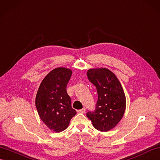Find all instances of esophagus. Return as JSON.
Instances as JSON below:
<instances>
[{
  "label": "esophagus",
  "instance_id": "obj_1",
  "mask_svg": "<svg viewBox=\"0 0 160 160\" xmlns=\"http://www.w3.org/2000/svg\"><path fill=\"white\" fill-rule=\"evenodd\" d=\"M85 111H86V108H83L82 109H80V110H79V111H78L77 112H79V113H85Z\"/></svg>",
  "mask_w": 160,
  "mask_h": 160
}]
</instances>
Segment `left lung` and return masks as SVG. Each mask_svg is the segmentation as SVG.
<instances>
[{
    "label": "left lung",
    "instance_id": "8db88e82",
    "mask_svg": "<svg viewBox=\"0 0 160 160\" xmlns=\"http://www.w3.org/2000/svg\"><path fill=\"white\" fill-rule=\"evenodd\" d=\"M87 76L98 93L96 110L88 111L87 117L96 130L107 132L123 118L126 106L125 93L115 74L106 68L89 69Z\"/></svg>",
    "mask_w": 160,
    "mask_h": 160
}]
</instances>
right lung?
Returning <instances> with one entry per match:
<instances>
[{"instance_id": "1", "label": "right lung", "mask_w": 160, "mask_h": 160, "mask_svg": "<svg viewBox=\"0 0 160 160\" xmlns=\"http://www.w3.org/2000/svg\"><path fill=\"white\" fill-rule=\"evenodd\" d=\"M72 71L59 67L49 72L37 91L35 104L41 119L51 130L64 131L77 112L71 107L67 86Z\"/></svg>"}]
</instances>
